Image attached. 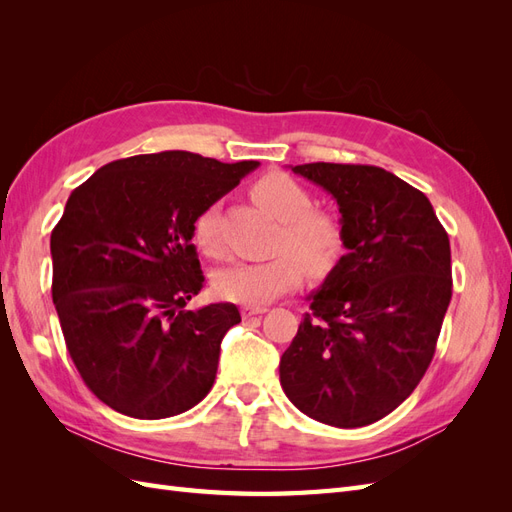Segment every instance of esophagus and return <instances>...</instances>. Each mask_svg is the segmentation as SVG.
<instances>
[{"label": "esophagus", "instance_id": "34e87169", "mask_svg": "<svg viewBox=\"0 0 512 512\" xmlns=\"http://www.w3.org/2000/svg\"><path fill=\"white\" fill-rule=\"evenodd\" d=\"M265 312H267V307H262V305H243V307H241V314H243V318L260 316V314H265Z\"/></svg>", "mask_w": 512, "mask_h": 512}]
</instances>
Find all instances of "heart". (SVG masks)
<instances>
[{
	"label": "heart",
	"mask_w": 512,
	"mask_h": 512,
	"mask_svg": "<svg viewBox=\"0 0 512 512\" xmlns=\"http://www.w3.org/2000/svg\"><path fill=\"white\" fill-rule=\"evenodd\" d=\"M256 203L282 222L277 247L288 250L269 260H235L213 275V288L226 301L265 305L301 284L303 267L322 275L344 254V228L324 211H312V196L294 179L269 173L252 188ZM194 243L205 254L220 247V209L209 205L192 226Z\"/></svg>",
	"instance_id": "obj_1"
}]
</instances>
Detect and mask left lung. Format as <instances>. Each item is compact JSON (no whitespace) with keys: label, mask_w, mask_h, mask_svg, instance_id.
<instances>
[{"label":"left lung","mask_w":512,"mask_h":512,"mask_svg":"<svg viewBox=\"0 0 512 512\" xmlns=\"http://www.w3.org/2000/svg\"><path fill=\"white\" fill-rule=\"evenodd\" d=\"M339 207L346 254L309 294L280 382L303 414L365 427L421 382L451 303V243L429 198L378 166L299 164Z\"/></svg>","instance_id":"obj_1"}]
</instances>
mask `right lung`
<instances>
[{
	"mask_svg": "<svg viewBox=\"0 0 512 512\" xmlns=\"http://www.w3.org/2000/svg\"><path fill=\"white\" fill-rule=\"evenodd\" d=\"M258 168L190 151L117 160L76 188L51 232L53 303L81 378L132 418H168L211 391L237 305L185 309L205 284L196 215Z\"/></svg>",
	"mask_w": 512,
	"mask_h": 512,
	"instance_id": "obj_1",
	"label": "right lung"
}]
</instances>
